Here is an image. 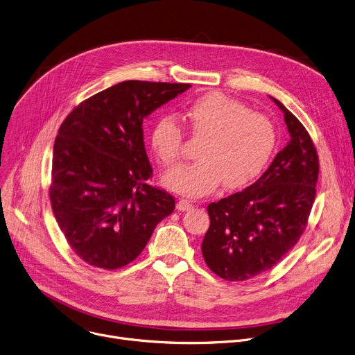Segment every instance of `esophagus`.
Returning a JSON list of instances; mask_svg holds the SVG:
<instances>
[{
  "instance_id": "1",
  "label": "esophagus",
  "mask_w": 355,
  "mask_h": 355,
  "mask_svg": "<svg viewBox=\"0 0 355 355\" xmlns=\"http://www.w3.org/2000/svg\"><path fill=\"white\" fill-rule=\"evenodd\" d=\"M193 207V205H192V202H189V200H186V199H180L178 203H176V209L178 211H180V212H184V211H189V209H192Z\"/></svg>"
}]
</instances>
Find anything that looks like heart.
Instances as JSON below:
<instances>
[{
	"instance_id": "heart-1",
	"label": "heart",
	"mask_w": 355,
	"mask_h": 355,
	"mask_svg": "<svg viewBox=\"0 0 355 355\" xmlns=\"http://www.w3.org/2000/svg\"><path fill=\"white\" fill-rule=\"evenodd\" d=\"M183 119L192 136L203 141L199 162L163 176V184L176 193L207 195L223 180L229 189L245 186L265 169L275 150L277 132L270 120L222 94L193 100ZM150 146L163 164L178 163L183 146L180 124L172 116H160L150 132Z\"/></svg>"
}]
</instances>
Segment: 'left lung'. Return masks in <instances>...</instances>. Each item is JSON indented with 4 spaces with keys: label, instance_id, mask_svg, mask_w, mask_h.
Masks as SVG:
<instances>
[{
    "label": "left lung",
    "instance_id": "1",
    "mask_svg": "<svg viewBox=\"0 0 355 355\" xmlns=\"http://www.w3.org/2000/svg\"><path fill=\"white\" fill-rule=\"evenodd\" d=\"M270 100L284 113L289 141L255 183L207 206L211 225L202 254L226 281H246L274 268L301 238L315 199L314 143L279 100Z\"/></svg>",
    "mask_w": 355,
    "mask_h": 355
}]
</instances>
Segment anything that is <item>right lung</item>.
<instances>
[{"instance_id":"right-lung-1","label":"right lung","mask_w":355,"mask_h":355,"mask_svg":"<svg viewBox=\"0 0 355 355\" xmlns=\"http://www.w3.org/2000/svg\"><path fill=\"white\" fill-rule=\"evenodd\" d=\"M191 85L121 81L80 103L54 141L50 200L85 262L117 269L135 261L175 199L148 183L153 171L143 119Z\"/></svg>"}]
</instances>
